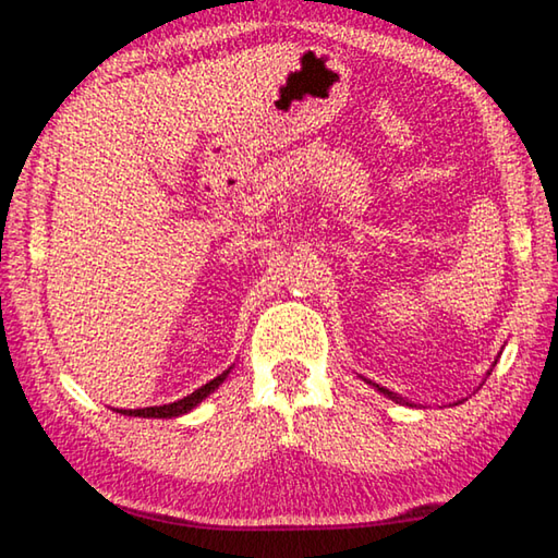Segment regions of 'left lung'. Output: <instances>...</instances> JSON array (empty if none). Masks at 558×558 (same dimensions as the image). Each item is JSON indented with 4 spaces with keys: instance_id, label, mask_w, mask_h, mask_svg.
<instances>
[{
    "instance_id": "1",
    "label": "left lung",
    "mask_w": 558,
    "mask_h": 558,
    "mask_svg": "<svg viewBox=\"0 0 558 558\" xmlns=\"http://www.w3.org/2000/svg\"><path fill=\"white\" fill-rule=\"evenodd\" d=\"M376 389H379V391H381L384 396H389V399H391V401H396V403H399V401H403V399H401V396H396V393H391L389 389H384V386H379V384H376Z\"/></svg>"
}]
</instances>
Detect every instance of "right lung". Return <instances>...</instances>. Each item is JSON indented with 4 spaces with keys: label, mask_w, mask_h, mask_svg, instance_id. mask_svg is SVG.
Here are the masks:
<instances>
[{
    "label": "right lung",
    "mask_w": 558,
    "mask_h": 558,
    "mask_svg": "<svg viewBox=\"0 0 558 558\" xmlns=\"http://www.w3.org/2000/svg\"><path fill=\"white\" fill-rule=\"evenodd\" d=\"M231 369H233V366H229V369L216 376V379H211L209 384H204L202 389H196L194 393H189V396H184V399H179L174 403L149 405V409H116V411L122 413V415H137V418H177V415H184L192 409H196V405H199L206 399V396L219 389Z\"/></svg>",
    "instance_id": "obj_1"
}]
</instances>
